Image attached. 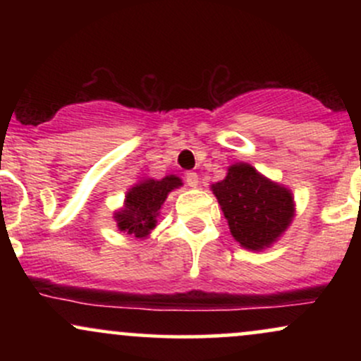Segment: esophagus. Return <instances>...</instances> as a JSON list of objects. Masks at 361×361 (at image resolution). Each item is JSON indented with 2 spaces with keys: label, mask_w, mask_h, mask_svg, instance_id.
<instances>
[{
  "label": "esophagus",
  "mask_w": 361,
  "mask_h": 361,
  "mask_svg": "<svg viewBox=\"0 0 361 361\" xmlns=\"http://www.w3.org/2000/svg\"><path fill=\"white\" fill-rule=\"evenodd\" d=\"M185 181H186V185L195 188V186L198 185V175H197V173H193V171H188L185 175Z\"/></svg>",
  "instance_id": "1"
}]
</instances>
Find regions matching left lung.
<instances>
[{"label": "left lung", "mask_w": 361, "mask_h": 361, "mask_svg": "<svg viewBox=\"0 0 361 361\" xmlns=\"http://www.w3.org/2000/svg\"><path fill=\"white\" fill-rule=\"evenodd\" d=\"M233 238L243 247L263 251L287 231L295 215L292 192L256 171L235 163L227 176L212 185Z\"/></svg>", "instance_id": "1"}]
</instances>
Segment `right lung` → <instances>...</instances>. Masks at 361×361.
<instances>
[{
	"mask_svg": "<svg viewBox=\"0 0 361 361\" xmlns=\"http://www.w3.org/2000/svg\"><path fill=\"white\" fill-rule=\"evenodd\" d=\"M181 180L175 175L164 176L163 180H142L134 185L126 195V205L115 212L114 219L117 227L134 238H147L156 227L161 205L166 200L168 193L181 186Z\"/></svg>",
	"mask_w": 361,
	"mask_h": 361,
	"instance_id": "1",
	"label": "right lung"
}]
</instances>
